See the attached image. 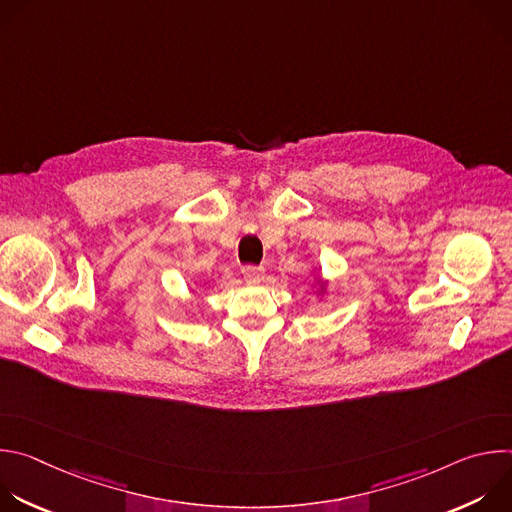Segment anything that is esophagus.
<instances>
[{"label":"esophagus","instance_id":"esophagus-1","mask_svg":"<svg viewBox=\"0 0 512 512\" xmlns=\"http://www.w3.org/2000/svg\"><path fill=\"white\" fill-rule=\"evenodd\" d=\"M241 273L245 275L247 281H261L265 275V269L261 265H243Z\"/></svg>","mask_w":512,"mask_h":512}]
</instances>
